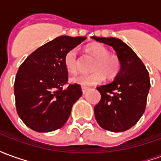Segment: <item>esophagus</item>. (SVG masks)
Returning <instances> with one entry per match:
<instances>
[{"instance_id":"34e87169","label":"esophagus","mask_w":161,"mask_h":161,"mask_svg":"<svg viewBox=\"0 0 161 161\" xmlns=\"http://www.w3.org/2000/svg\"><path fill=\"white\" fill-rule=\"evenodd\" d=\"M88 90H89V88L82 87V92H83V94H85V93L88 91Z\"/></svg>"}]
</instances>
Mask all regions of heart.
Masks as SVG:
<instances>
[{
    "mask_svg": "<svg viewBox=\"0 0 161 161\" xmlns=\"http://www.w3.org/2000/svg\"><path fill=\"white\" fill-rule=\"evenodd\" d=\"M87 50L95 58H97V62L92 67L93 73L91 75L82 74L71 77V83L79 84L83 87H89L100 84L104 77L111 79L118 74L121 69L120 59L115 54H110L106 46L101 44H92L88 46ZM64 64L67 71L71 74H76L79 70L80 59L77 48H72L65 53Z\"/></svg>",
    "mask_w": 161,
    "mask_h": 161,
    "instance_id": "heart-1",
    "label": "heart"
}]
</instances>
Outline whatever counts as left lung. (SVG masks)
<instances>
[{
  "instance_id": "8db88e82",
  "label": "left lung",
  "mask_w": 161,
  "mask_h": 161,
  "mask_svg": "<svg viewBox=\"0 0 161 161\" xmlns=\"http://www.w3.org/2000/svg\"><path fill=\"white\" fill-rule=\"evenodd\" d=\"M92 39L112 46L121 62V70L114 81L97 88L101 100L95 106V117L103 129L126 131L145 112L151 86L148 71L135 52L121 40L95 36Z\"/></svg>"
}]
</instances>
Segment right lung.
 <instances>
[{
    "label": "right lung",
    "instance_id": "obj_1",
    "mask_svg": "<svg viewBox=\"0 0 161 161\" xmlns=\"http://www.w3.org/2000/svg\"><path fill=\"white\" fill-rule=\"evenodd\" d=\"M86 37L60 36L31 53L19 66L14 81L16 110L31 129L51 132L62 128L72 105L82 96L79 84H67L64 58Z\"/></svg>",
    "mask_w": 161,
    "mask_h": 161
}]
</instances>
